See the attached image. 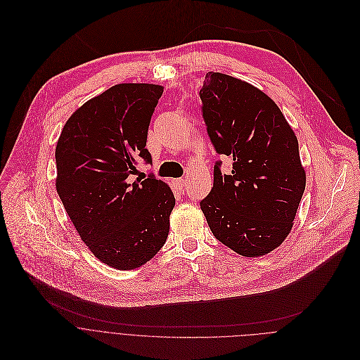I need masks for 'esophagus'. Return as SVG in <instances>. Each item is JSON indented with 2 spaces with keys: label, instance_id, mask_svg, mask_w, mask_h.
Segmentation results:
<instances>
[{
  "label": "esophagus",
  "instance_id": "1",
  "mask_svg": "<svg viewBox=\"0 0 360 360\" xmlns=\"http://www.w3.org/2000/svg\"><path fill=\"white\" fill-rule=\"evenodd\" d=\"M174 186H176V188L181 190V188H184V186H186V180H184V179H176V180H174Z\"/></svg>",
  "mask_w": 360,
  "mask_h": 360
}]
</instances>
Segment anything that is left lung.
<instances>
[{"mask_svg":"<svg viewBox=\"0 0 360 360\" xmlns=\"http://www.w3.org/2000/svg\"><path fill=\"white\" fill-rule=\"evenodd\" d=\"M214 150L233 158L200 208L214 237L244 257L271 252L290 234L305 190L298 139L275 102L255 86L208 72L200 91Z\"/></svg>","mask_w":360,"mask_h":360,"instance_id":"obj_1","label":"left lung"}]
</instances>
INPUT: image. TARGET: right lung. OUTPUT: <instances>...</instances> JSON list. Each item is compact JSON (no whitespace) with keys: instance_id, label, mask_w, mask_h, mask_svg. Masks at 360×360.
<instances>
[{"instance_id":"right-lung-1","label":"right lung","mask_w":360,"mask_h":360,"mask_svg":"<svg viewBox=\"0 0 360 360\" xmlns=\"http://www.w3.org/2000/svg\"><path fill=\"white\" fill-rule=\"evenodd\" d=\"M163 86L119 84L72 115L55 149L56 191L82 241L117 269H134L165 245L176 198L153 174L136 179Z\"/></svg>"}]
</instances>
